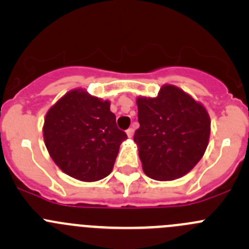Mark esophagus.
<instances>
[{
    "mask_svg": "<svg viewBox=\"0 0 249 249\" xmlns=\"http://www.w3.org/2000/svg\"><path fill=\"white\" fill-rule=\"evenodd\" d=\"M126 134H127V137H129V139H132V136H134V129H132V127L127 129Z\"/></svg>",
    "mask_w": 249,
    "mask_h": 249,
    "instance_id": "obj_1",
    "label": "esophagus"
}]
</instances>
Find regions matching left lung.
<instances>
[{"label": "left lung", "mask_w": 249, "mask_h": 249, "mask_svg": "<svg viewBox=\"0 0 249 249\" xmlns=\"http://www.w3.org/2000/svg\"><path fill=\"white\" fill-rule=\"evenodd\" d=\"M139 145L143 171L157 180L188 173L202 158L210 139V115L179 88L165 85L154 99H137Z\"/></svg>", "instance_id": "1"}]
</instances>
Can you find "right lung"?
Here are the masks:
<instances>
[{"mask_svg": "<svg viewBox=\"0 0 249 249\" xmlns=\"http://www.w3.org/2000/svg\"><path fill=\"white\" fill-rule=\"evenodd\" d=\"M43 136L55 164L84 182L107 177L114 166L120 143L127 139L118 129L109 102L82 89L67 92L48 110Z\"/></svg>", "mask_w": 249, "mask_h": 249, "instance_id": "add662e5", "label": "right lung"}]
</instances>
